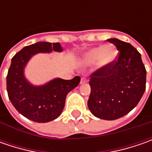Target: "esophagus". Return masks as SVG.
Here are the masks:
<instances>
[{
	"label": "esophagus",
	"instance_id": "obj_1",
	"mask_svg": "<svg viewBox=\"0 0 152 152\" xmlns=\"http://www.w3.org/2000/svg\"><path fill=\"white\" fill-rule=\"evenodd\" d=\"M88 81V79L85 78V77H83V78H81V80H80V84H85Z\"/></svg>",
	"mask_w": 152,
	"mask_h": 152
}]
</instances>
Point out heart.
<instances>
[{
    "instance_id": "heart-1",
    "label": "heart",
    "mask_w": 152,
    "mask_h": 152,
    "mask_svg": "<svg viewBox=\"0 0 152 152\" xmlns=\"http://www.w3.org/2000/svg\"><path fill=\"white\" fill-rule=\"evenodd\" d=\"M116 50L111 45L96 46L89 50L85 55V60L87 62H95L99 60L101 66H107L111 64L116 59Z\"/></svg>"
}]
</instances>
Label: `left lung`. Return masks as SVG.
Wrapping results in <instances>:
<instances>
[{
  "mask_svg": "<svg viewBox=\"0 0 152 152\" xmlns=\"http://www.w3.org/2000/svg\"><path fill=\"white\" fill-rule=\"evenodd\" d=\"M107 40L119 52L117 60L91 75L88 107L101 119L115 120L137 106L145 91L146 70L133 45L118 39Z\"/></svg>",
  "mask_w": 152,
  "mask_h": 152,
  "instance_id": "left-lung-1",
  "label": "left lung"
}]
</instances>
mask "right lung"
I'll list each match as a JSON object with an SVG mask.
<instances>
[{"mask_svg": "<svg viewBox=\"0 0 152 152\" xmlns=\"http://www.w3.org/2000/svg\"><path fill=\"white\" fill-rule=\"evenodd\" d=\"M52 50L61 51L60 43L37 42L23 47L12 58L7 76V91L12 104L19 113L37 123L57 118L64 108L67 93L80 82L79 76L70 80L55 79L41 86L27 81L23 69L31 56Z\"/></svg>", "mask_w": 152, "mask_h": 152, "instance_id": "obj_1", "label": "right lung"}]
</instances>
